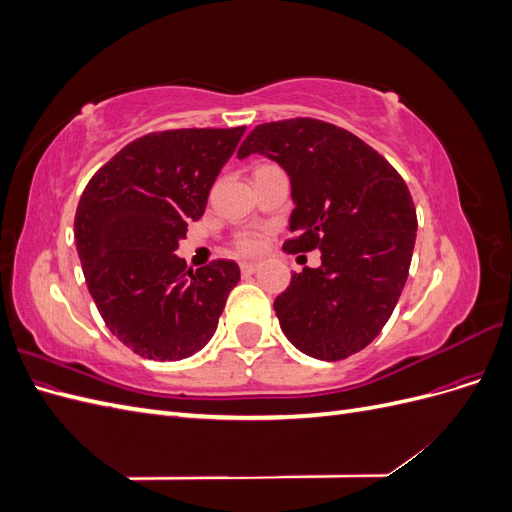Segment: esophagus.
Instances as JSON below:
<instances>
[{"instance_id":"obj_1","label":"esophagus","mask_w":512,"mask_h":512,"mask_svg":"<svg viewBox=\"0 0 512 512\" xmlns=\"http://www.w3.org/2000/svg\"><path fill=\"white\" fill-rule=\"evenodd\" d=\"M256 269H258L256 262H241V273L243 275H252V273H256Z\"/></svg>"}]
</instances>
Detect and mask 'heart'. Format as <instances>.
Masks as SVG:
<instances>
[{
	"label": "heart",
	"instance_id": "1",
	"mask_svg": "<svg viewBox=\"0 0 512 512\" xmlns=\"http://www.w3.org/2000/svg\"><path fill=\"white\" fill-rule=\"evenodd\" d=\"M237 247L243 254H254L260 250V237L256 235H241L237 239Z\"/></svg>",
	"mask_w": 512,
	"mask_h": 512
}]
</instances>
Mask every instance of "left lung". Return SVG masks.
<instances>
[{
	"mask_svg": "<svg viewBox=\"0 0 512 512\" xmlns=\"http://www.w3.org/2000/svg\"><path fill=\"white\" fill-rule=\"evenodd\" d=\"M260 153L292 188L290 254L322 265L292 273L273 309L292 346L342 361L376 339L408 280L416 209L406 181L376 149L333 123L297 117L256 126L239 160Z\"/></svg>",
	"mask_w": 512,
	"mask_h": 512,
	"instance_id": "1",
	"label": "left lung"
}]
</instances>
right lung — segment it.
<instances>
[{"label":"right lung","instance_id":"1","mask_svg":"<svg viewBox=\"0 0 512 512\" xmlns=\"http://www.w3.org/2000/svg\"><path fill=\"white\" fill-rule=\"evenodd\" d=\"M245 128L151 132L89 179L74 241L98 312L121 344L153 361L203 348L241 271L232 260L188 269L173 254Z\"/></svg>","mask_w":512,"mask_h":512}]
</instances>
